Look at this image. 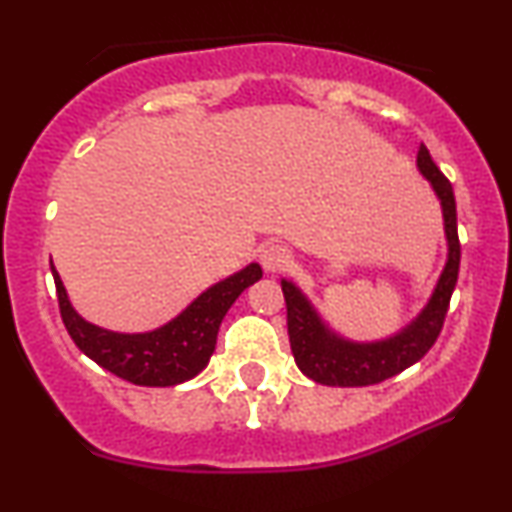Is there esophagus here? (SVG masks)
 I'll return each mask as SVG.
<instances>
[{"mask_svg": "<svg viewBox=\"0 0 512 512\" xmlns=\"http://www.w3.org/2000/svg\"><path fill=\"white\" fill-rule=\"evenodd\" d=\"M260 262L267 274H279L288 267V264H291V250L283 248L279 243H272L267 245V248H262Z\"/></svg>", "mask_w": 512, "mask_h": 512, "instance_id": "1", "label": "esophagus"}]
</instances>
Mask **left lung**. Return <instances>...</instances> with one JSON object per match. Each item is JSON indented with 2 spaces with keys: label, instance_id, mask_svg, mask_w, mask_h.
I'll return each mask as SVG.
<instances>
[{
  "label": "left lung",
  "instance_id": "1",
  "mask_svg": "<svg viewBox=\"0 0 512 512\" xmlns=\"http://www.w3.org/2000/svg\"><path fill=\"white\" fill-rule=\"evenodd\" d=\"M417 169L427 178L434 195L441 202L448 255L427 305L422 307L420 315L412 319L410 324H405L396 334L379 338V341H353V338L341 336L338 331L331 329L326 319L319 315L317 307L312 305V300L293 281L281 279V291L283 298H286L288 312V338H291L295 365L305 377L317 381V384H379V381L396 377L403 369L422 360L441 334L460 269L458 217H455L451 181L441 174L424 145L417 150Z\"/></svg>",
  "mask_w": 512,
  "mask_h": 512
}]
</instances>
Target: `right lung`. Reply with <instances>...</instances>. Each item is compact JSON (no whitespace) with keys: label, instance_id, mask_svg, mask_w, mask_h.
Wrapping results in <instances>:
<instances>
[{"label":"right lung","instance_id":"right-lung-1","mask_svg":"<svg viewBox=\"0 0 512 512\" xmlns=\"http://www.w3.org/2000/svg\"><path fill=\"white\" fill-rule=\"evenodd\" d=\"M57 286L59 310L73 343L92 362L138 386H176L197 377L217 346L221 319L245 288L262 279V267L250 262L202 291L174 319L143 334H123L83 319L71 305L64 281L49 262Z\"/></svg>","mask_w":512,"mask_h":512}]
</instances>
